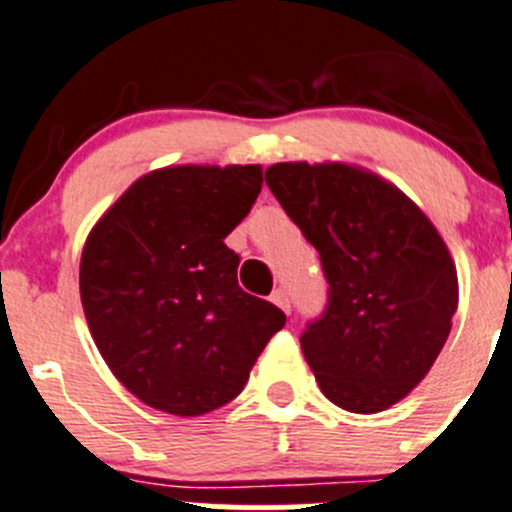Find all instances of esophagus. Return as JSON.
<instances>
[{
  "label": "esophagus",
  "instance_id": "esophagus-1",
  "mask_svg": "<svg viewBox=\"0 0 512 512\" xmlns=\"http://www.w3.org/2000/svg\"><path fill=\"white\" fill-rule=\"evenodd\" d=\"M270 299L277 304V307L282 309V312H287V314L292 312V304H289V297H287L285 289H275V292L270 294Z\"/></svg>",
  "mask_w": 512,
  "mask_h": 512
}]
</instances>
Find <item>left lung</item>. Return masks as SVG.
<instances>
[{"mask_svg":"<svg viewBox=\"0 0 512 512\" xmlns=\"http://www.w3.org/2000/svg\"><path fill=\"white\" fill-rule=\"evenodd\" d=\"M272 190L327 277V307L299 337L339 409L376 414L404 399L441 354L458 307L446 242L399 188L344 163H275Z\"/></svg>","mask_w":512,"mask_h":512,"instance_id":"1","label":"left lung"}]
</instances>
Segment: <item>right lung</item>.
<instances>
[{
  "label": "right lung",
  "mask_w": 512,
  "mask_h": 512,
  "mask_svg": "<svg viewBox=\"0 0 512 512\" xmlns=\"http://www.w3.org/2000/svg\"><path fill=\"white\" fill-rule=\"evenodd\" d=\"M262 190L260 165H175L138 178L81 255V304L98 352L151 409L200 416L235 399L285 327L237 285L225 237Z\"/></svg>",
  "instance_id": "right-lung-1"
}]
</instances>
